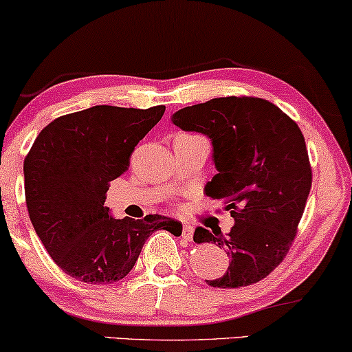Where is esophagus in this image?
Here are the masks:
<instances>
[{
  "label": "esophagus",
  "mask_w": 352,
  "mask_h": 352,
  "mask_svg": "<svg viewBox=\"0 0 352 352\" xmlns=\"http://www.w3.org/2000/svg\"><path fill=\"white\" fill-rule=\"evenodd\" d=\"M182 236H184V239L190 241L193 238V226H190V224H185L184 226V231H182Z\"/></svg>",
  "instance_id": "obj_1"
}]
</instances>
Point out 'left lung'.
Instances as JSON below:
<instances>
[{
	"label": "left lung",
	"mask_w": 352,
	"mask_h": 352,
	"mask_svg": "<svg viewBox=\"0 0 352 352\" xmlns=\"http://www.w3.org/2000/svg\"><path fill=\"white\" fill-rule=\"evenodd\" d=\"M182 131L211 141L218 173L205 185L214 200H226L234 226L197 228L195 243H211L230 256L218 289H238L265 278L289 252L311 188V167L297 122L267 100L213 98L172 114Z\"/></svg>",
	"instance_id": "obj_1"
}]
</instances>
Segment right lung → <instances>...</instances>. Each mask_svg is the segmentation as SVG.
Instances as JSON below:
<instances>
[{
  "label": "right lung",
  "instance_id": "1",
  "mask_svg": "<svg viewBox=\"0 0 352 352\" xmlns=\"http://www.w3.org/2000/svg\"><path fill=\"white\" fill-rule=\"evenodd\" d=\"M165 107L98 104L57 118L41 131L24 160L29 218L45 251L70 277L113 283L134 267L154 231L172 232L175 219L111 217L109 182L129 168L138 142L160 121Z\"/></svg>",
  "mask_w": 352,
  "mask_h": 352
}]
</instances>
